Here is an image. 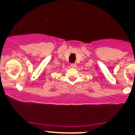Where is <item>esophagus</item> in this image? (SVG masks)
<instances>
[{"label":"esophagus","instance_id":"obj_1","mask_svg":"<svg viewBox=\"0 0 135 135\" xmlns=\"http://www.w3.org/2000/svg\"><path fill=\"white\" fill-rule=\"evenodd\" d=\"M70 66H72V68H75V67H76L77 65H76V63H71Z\"/></svg>","mask_w":135,"mask_h":135}]
</instances>
